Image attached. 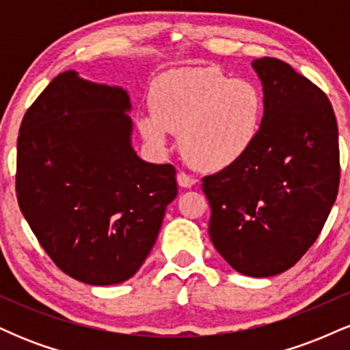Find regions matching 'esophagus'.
I'll use <instances>...</instances> for the list:
<instances>
[{
	"label": "esophagus",
	"mask_w": 350,
	"mask_h": 350,
	"mask_svg": "<svg viewBox=\"0 0 350 350\" xmlns=\"http://www.w3.org/2000/svg\"><path fill=\"white\" fill-rule=\"evenodd\" d=\"M196 183H198V180H196L194 178H191V176H187L186 172H183V171L178 172V184L180 187H192Z\"/></svg>",
	"instance_id": "1"
}]
</instances>
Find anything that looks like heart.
I'll return each mask as SVG.
<instances>
[{
	"label": "heart",
	"instance_id": "b5f03b06",
	"mask_svg": "<svg viewBox=\"0 0 350 350\" xmlns=\"http://www.w3.org/2000/svg\"><path fill=\"white\" fill-rule=\"evenodd\" d=\"M151 111L138 118L143 138L166 151L172 131L179 150L200 171L234 166L252 150L263 124L262 90L212 67L178 69L159 75L150 92Z\"/></svg>",
	"mask_w": 350,
	"mask_h": 350
}]
</instances>
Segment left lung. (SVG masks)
Returning a JSON list of instances; mask_svg holds the SVG:
<instances>
[{
	"label": "left lung",
	"mask_w": 350,
	"mask_h": 350,
	"mask_svg": "<svg viewBox=\"0 0 350 350\" xmlns=\"http://www.w3.org/2000/svg\"><path fill=\"white\" fill-rule=\"evenodd\" d=\"M263 85L258 139L234 166L202 179L215 250L242 275L286 271L326 224L339 189V135L331 102L275 57L253 60Z\"/></svg>",
	"instance_id": "8db88e82"
}]
</instances>
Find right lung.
I'll return each instance as SVG.
<instances>
[{
	"instance_id": "add662e5",
	"label": "right lung",
	"mask_w": 350,
	"mask_h": 350,
	"mask_svg": "<svg viewBox=\"0 0 350 350\" xmlns=\"http://www.w3.org/2000/svg\"><path fill=\"white\" fill-rule=\"evenodd\" d=\"M130 110L122 87L67 70L19 128L16 196L24 219L60 270L95 286L139 270L178 196L174 166L135 152Z\"/></svg>"
}]
</instances>
